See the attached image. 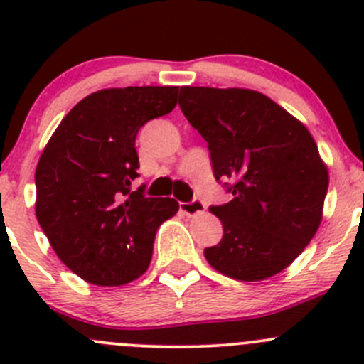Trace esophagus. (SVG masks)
<instances>
[{
	"instance_id": "esophagus-1",
	"label": "esophagus",
	"mask_w": 364,
	"mask_h": 364,
	"mask_svg": "<svg viewBox=\"0 0 364 364\" xmlns=\"http://www.w3.org/2000/svg\"><path fill=\"white\" fill-rule=\"evenodd\" d=\"M179 211L185 213L186 216H196V215H200V213L205 211V205L203 200L193 199V200H190V203H179Z\"/></svg>"
}]
</instances>
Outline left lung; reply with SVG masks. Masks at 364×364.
<instances>
[{"instance_id": "obj_1", "label": "left lung", "mask_w": 364, "mask_h": 364, "mask_svg": "<svg viewBox=\"0 0 364 364\" xmlns=\"http://www.w3.org/2000/svg\"><path fill=\"white\" fill-rule=\"evenodd\" d=\"M179 107L208 142L216 181L232 193L209 208L223 237L205 248V260L241 282L284 271L317 232L328 193V167L311 134L253 90L181 86Z\"/></svg>"}]
</instances>
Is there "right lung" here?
I'll list each match as a JSON object with an SVG mask.
<instances>
[{
    "label": "right lung",
    "mask_w": 364,
    "mask_h": 364,
    "mask_svg": "<svg viewBox=\"0 0 364 364\" xmlns=\"http://www.w3.org/2000/svg\"><path fill=\"white\" fill-rule=\"evenodd\" d=\"M179 86L111 87L87 95L47 142L35 172L36 220L61 262L95 285H124L146 273L171 197L132 192L135 137L178 104Z\"/></svg>",
    "instance_id": "obj_1"
}]
</instances>
